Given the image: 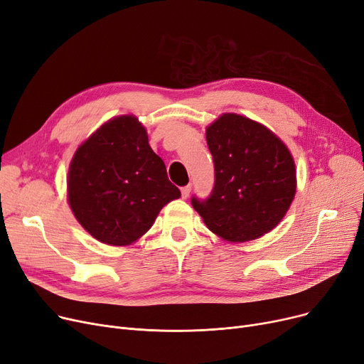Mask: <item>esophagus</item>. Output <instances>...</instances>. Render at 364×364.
<instances>
[{
	"instance_id": "34e87169",
	"label": "esophagus",
	"mask_w": 364,
	"mask_h": 364,
	"mask_svg": "<svg viewBox=\"0 0 364 364\" xmlns=\"http://www.w3.org/2000/svg\"><path fill=\"white\" fill-rule=\"evenodd\" d=\"M181 193H182V198H188L189 193H191V185H186L181 188Z\"/></svg>"
}]
</instances>
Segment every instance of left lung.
I'll return each mask as SVG.
<instances>
[{
	"instance_id": "obj_1",
	"label": "left lung",
	"mask_w": 364,
	"mask_h": 364,
	"mask_svg": "<svg viewBox=\"0 0 364 364\" xmlns=\"http://www.w3.org/2000/svg\"><path fill=\"white\" fill-rule=\"evenodd\" d=\"M215 185L193 207L212 232L231 243L262 237L280 223L296 193L295 161L269 129L222 114L205 130Z\"/></svg>"
}]
</instances>
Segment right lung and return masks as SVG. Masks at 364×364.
Returning a JSON list of instances; mask_svg holds the SVG:
<instances>
[{
	"instance_id": "1",
	"label": "right lung",
	"mask_w": 364,
	"mask_h": 364,
	"mask_svg": "<svg viewBox=\"0 0 364 364\" xmlns=\"http://www.w3.org/2000/svg\"><path fill=\"white\" fill-rule=\"evenodd\" d=\"M181 197L164 161L134 115L102 124L75 151L68 171V201L81 227L111 246L139 240L163 207Z\"/></svg>"
}]
</instances>
